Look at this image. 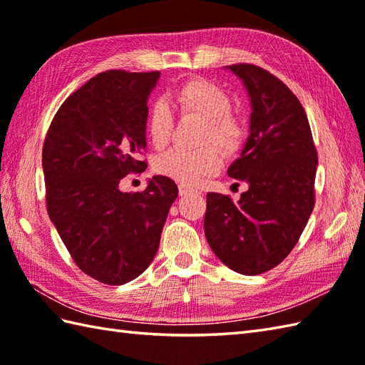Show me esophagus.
I'll return each mask as SVG.
<instances>
[{"mask_svg": "<svg viewBox=\"0 0 365 365\" xmlns=\"http://www.w3.org/2000/svg\"><path fill=\"white\" fill-rule=\"evenodd\" d=\"M196 190L188 187V185H178V195L180 196H187V195H191V192H195Z\"/></svg>", "mask_w": 365, "mask_h": 365, "instance_id": "obj_1", "label": "esophagus"}]
</instances>
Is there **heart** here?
Wrapping results in <instances>:
<instances>
[{
	"label": "heart",
	"mask_w": 365,
	"mask_h": 365,
	"mask_svg": "<svg viewBox=\"0 0 365 365\" xmlns=\"http://www.w3.org/2000/svg\"><path fill=\"white\" fill-rule=\"evenodd\" d=\"M174 103L182 113L195 114L204 119L200 143H213L226 153L235 152L243 141L242 122L230 114L232 102L227 92L207 80L183 83L174 92ZM173 114L165 102H155L147 113V136L157 149L169 143L173 133ZM221 168V153L215 145H204L196 150L170 149L155 161L158 174L185 185H195L205 175Z\"/></svg>",
	"instance_id": "heart-1"
}]
</instances>
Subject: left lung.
<instances>
[{"mask_svg": "<svg viewBox=\"0 0 365 365\" xmlns=\"http://www.w3.org/2000/svg\"><path fill=\"white\" fill-rule=\"evenodd\" d=\"M251 102L250 135L227 175L247 183L238 202L207 192L204 230L224 265L254 276L279 265L314 210L319 157L304 108L274 75L252 64L226 66Z\"/></svg>", "mask_w": 365, "mask_h": 365, "instance_id": "8db88e82", "label": "left lung"}]
</instances>
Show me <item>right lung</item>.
Returning <instances> with one entry per match:
<instances>
[{
	"mask_svg": "<svg viewBox=\"0 0 365 365\" xmlns=\"http://www.w3.org/2000/svg\"><path fill=\"white\" fill-rule=\"evenodd\" d=\"M160 72L98 73L61 105L46 133L42 166L50 220L84 273L108 285L133 281L150 265L177 185L155 175L143 192H123L128 173L147 168V100Z\"/></svg>",
	"mask_w": 365,
	"mask_h": 365,
	"instance_id": "obj_1",
	"label": "right lung"
}]
</instances>
